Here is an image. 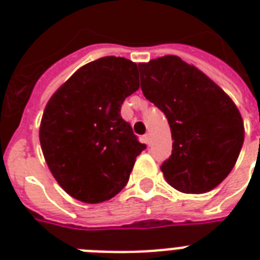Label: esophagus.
Masks as SVG:
<instances>
[{"mask_svg":"<svg viewBox=\"0 0 260 260\" xmlns=\"http://www.w3.org/2000/svg\"><path fill=\"white\" fill-rule=\"evenodd\" d=\"M143 142L146 143L147 146H150V143H151V138H150V135L146 134L144 136H143Z\"/></svg>","mask_w":260,"mask_h":260,"instance_id":"esophagus-1","label":"esophagus"}]
</instances>
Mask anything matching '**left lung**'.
I'll return each mask as SVG.
<instances>
[{"instance_id":"left-lung-1","label":"left lung","mask_w":260,"mask_h":260,"mask_svg":"<svg viewBox=\"0 0 260 260\" xmlns=\"http://www.w3.org/2000/svg\"><path fill=\"white\" fill-rule=\"evenodd\" d=\"M140 87L170 124L173 151L160 166L182 193L200 194L221 183L244 142V125L234 101L204 73L167 55L140 63Z\"/></svg>"}]
</instances>
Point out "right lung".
<instances>
[{
  "label": "right lung",
  "instance_id": "obj_1",
  "mask_svg": "<svg viewBox=\"0 0 260 260\" xmlns=\"http://www.w3.org/2000/svg\"><path fill=\"white\" fill-rule=\"evenodd\" d=\"M138 89L136 63L105 56L75 71L50 98L39 138L51 173L71 197L97 204L128 183L147 147L121 117L122 102Z\"/></svg>",
  "mask_w": 260,
  "mask_h": 260
}]
</instances>
